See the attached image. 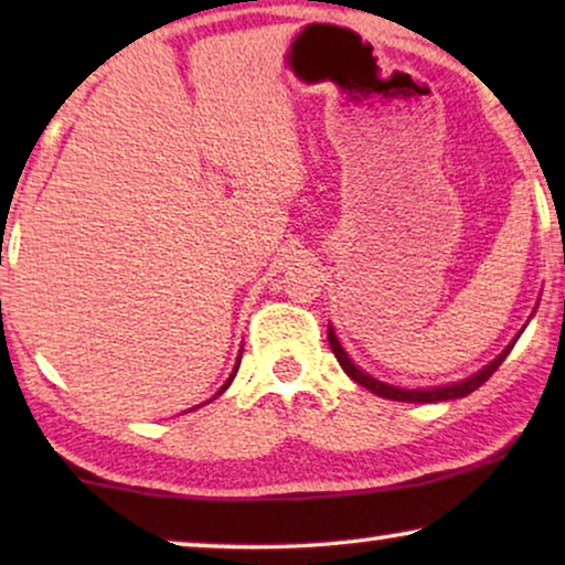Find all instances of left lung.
<instances>
[{"label": "left lung", "instance_id": "left-lung-1", "mask_svg": "<svg viewBox=\"0 0 565 565\" xmlns=\"http://www.w3.org/2000/svg\"><path fill=\"white\" fill-rule=\"evenodd\" d=\"M532 313H535V311H532ZM522 331H520V334H522ZM520 334H516L512 342H509L504 350H501L499 358H493L489 365H483L481 370H478V373L466 377V381H458V383H450V385H431V388H401V385L383 383V381H377V377H373L370 373H365V370H360L350 360V354L344 352V347H342V342H339L337 331H334V327H331V323H329V347H331V352H334V358L339 360V365H342L344 373L350 375L354 383H360L362 388H367L370 393H375V396L391 398V401H406V404H437V401L466 398L468 393H473L476 388H481V385L489 381L493 373H497L501 362L507 360V354L512 352V347L516 344V339H520Z\"/></svg>", "mask_w": 565, "mask_h": 565}]
</instances>
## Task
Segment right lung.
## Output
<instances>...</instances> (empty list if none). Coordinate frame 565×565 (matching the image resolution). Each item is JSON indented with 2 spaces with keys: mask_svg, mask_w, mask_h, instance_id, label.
Listing matches in <instances>:
<instances>
[{
  "mask_svg": "<svg viewBox=\"0 0 565 565\" xmlns=\"http://www.w3.org/2000/svg\"><path fill=\"white\" fill-rule=\"evenodd\" d=\"M238 358H242V354H238ZM236 373H238V360H236V365H234V373H231V375H228V381H226V383H223L218 391H215V396H221V393L228 388V385H231V381H234V377H236ZM215 396H213V398H215ZM213 398H211V401H213ZM211 401H205V404H211ZM195 408H198V406H195Z\"/></svg>",
  "mask_w": 565,
  "mask_h": 565,
  "instance_id": "add662e5",
  "label": "right lung"
}]
</instances>
